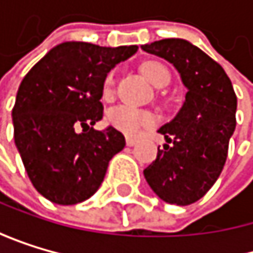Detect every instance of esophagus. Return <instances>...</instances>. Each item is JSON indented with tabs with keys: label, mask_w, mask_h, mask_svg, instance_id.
I'll return each instance as SVG.
<instances>
[{
	"label": "esophagus",
	"mask_w": 253,
	"mask_h": 253,
	"mask_svg": "<svg viewBox=\"0 0 253 253\" xmlns=\"http://www.w3.org/2000/svg\"><path fill=\"white\" fill-rule=\"evenodd\" d=\"M126 144H127L129 147H133L135 144H138V139L136 138H132V136H127V138H126Z\"/></svg>",
	"instance_id": "34e87169"
}]
</instances>
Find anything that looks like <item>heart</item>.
Listing matches in <instances>:
<instances>
[{"label":"heart","mask_w":253,"mask_h":253,"mask_svg":"<svg viewBox=\"0 0 253 253\" xmlns=\"http://www.w3.org/2000/svg\"><path fill=\"white\" fill-rule=\"evenodd\" d=\"M141 73L152 84L158 86V88H164V86H167L170 83L169 70L159 62H155V60L144 62L141 65ZM112 86H114V73L108 74V77L104 80V94L106 95L111 94ZM108 120L112 127H115L117 130H120L126 135H133L138 130H141L142 127H149V126L153 123L152 115H149L147 112H142L136 108L126 106V104H120L117 108H114L109 112Z\"/></svg>","instance_id":"1"}]
</instances>
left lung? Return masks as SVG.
<instances>
[{"mask_svg": "<svg viewBox=\"0 0 253 253\" xmlns=\"http://www.w3.org/2000/svg\"><path fill=\"white\" fill-rule=\"evenodd\" d=\"M179 71L185 103L173 121L158 130L167 144L144 170L150 188L167 203L191 205L218 179L235 130L237 95L225 70L183 39H162L141 46Z\"/></svg>", "mask_w": 253, "mask_h": 253, "instance_id": "1", "label": "left lung"}]
</instances>
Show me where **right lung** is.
Here are the masks:
<instances>
[{"instance_id": "right-lung-1", "label": "right lung", "mask_w": 253, "mask_h": 253, "mask_svg": "<svg viewBox=\"0 0 253 253\" xmlns=\"http://www.w3.org/2000/svg\"><path fill=\"white\" fill-rule=\"evenodd\" d=\"M136 45L100 46L63 42L24 77L12 111L13 138L33 187L57 205H76L101 185L109 161L126 145L103 118V84Z\"/></svg>"}]
</instances>
